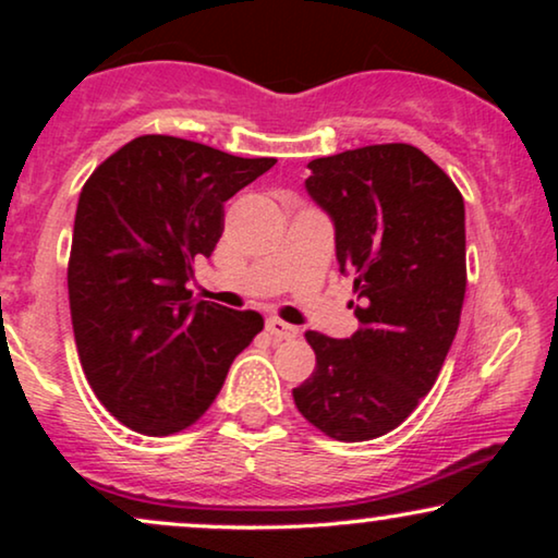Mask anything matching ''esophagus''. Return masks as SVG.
<instances>
[{"instance_id": "1", "label": "esophagus", "mask_w": 558, "mask_h": 558, "mask_svg": "<svg viewBox=\"0 0 558 558\" xmlns=\"http://www.w3.org/2000/svg\"><path fill=\"white\" fill-rule=\"evenodd\" d=\"M266 330H269V335H274V338H279V340H289V338H296V335H300V330H296L294 325H289L279 317L266 319Z\"/></svg>"}]
</instances>
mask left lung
<instances>
[{"instance_id":"obj_1","label":"left lung","mask_w":558,"mask_h":558,"mask_svg":"<svg viewBox=\"0 0 558 558\" xmlns=\"http://www.w3.org/2000/svg\"><path fill=\"white\" fill-rule=\"evenodd\" d=\"M307 193L335 223L340 271L357 292L353 338L307 330L312 376L292 396L338 441L396 429L432 391L468 287L464 201L449 174L411 144H371L310 162Z\"/></svg>"}]
</instances>
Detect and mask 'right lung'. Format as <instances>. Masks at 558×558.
I'll use <instances>...</instances> for the list:
<instances>
[{
    "label": "right lung",
    "instance_id": "obj_1",
    "mask_svg": "<svg viewBox=\"0 0 558 558\" xmlns=\"http://www.w3.org/2000/svg\"><path fill=\"white\" fill-rule=\"evenodd\" d=\"M274 165L144 134L83 185L68 258L75 348L96 399L129 429L193 426L264 330L258 312L195 302L185 284L223 233V203Z\"/></svg>",
    "mask_w": 558,
    "mask_h": 558
}]
</instances>
